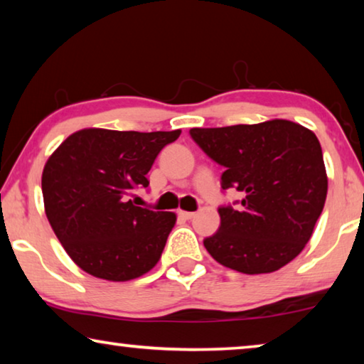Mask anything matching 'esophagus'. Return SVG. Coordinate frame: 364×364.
I'll return each mask as SVG.
<instances>
[{
    "mask_svg": "<svg viewBox=\"0 0 364 364\" xmlns=\"http://www.w3.org/2000/svg\"><path fill=\"white\" fill-rule=\"evenodd\" d=\"M180 215L184 217V219H193L194 215H196V213H188V210H180Z\"/></svg>",
    "mask_w": 364,
    "mask_h": 364,
    "instance_id": "34e87169",
    "label": "esophagus"
}]
</instances>
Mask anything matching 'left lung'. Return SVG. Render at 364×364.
Here are the masks:
<instances>
[{"label": "left lung", "instance_id": "1", "mask_svg": "<svg viewBox=\"0 0 364 364\" xmlns=\"http://www.w3.org/2000/svg\"><path fill=\"white\" fill-rule=\"evenodd\" d=\"M199 149L224 166L222 189L243 194L220 205V227L204 238L215 262L243 274L271 273L302 252L327 198L322 147L312 130L274 119L191 129Z\"/></svg>", "mask_w": 364, "mask_h": 364}]
</instances>
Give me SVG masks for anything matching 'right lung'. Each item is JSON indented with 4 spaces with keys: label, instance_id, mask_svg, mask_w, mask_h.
<instances>
[{
    "label": "right lung",
    "instance_id": "1",
    "mask_svg": "<svg viewBox=\"0 0 364 364\" xmlns=\"http://www.w3.org/2000/svg\"><path fill=\"white\" fill-rule=\"evenodd\" d=\"M181 130L83 129L70 135L42 173L46 214L78 267L96 278L129 281L159 263L176 215L139 208L147 173Z\"/></svg>",
    "mask_w": 364,
    "mask_h": 364
}]
</instances>
